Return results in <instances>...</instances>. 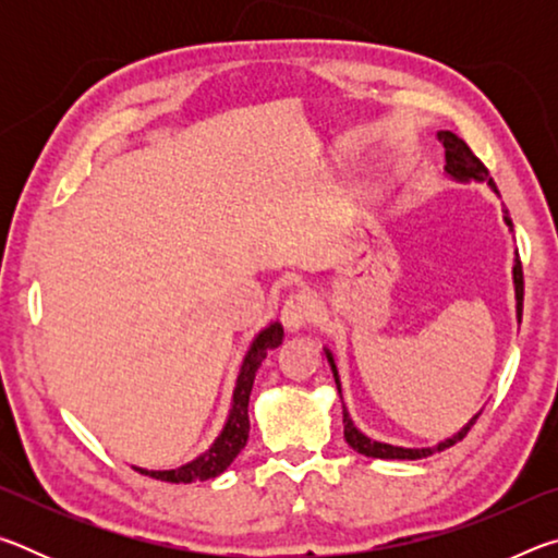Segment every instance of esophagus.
<instances>
[{"mask_svg": "<svg viewBox=\"0 0 558 558\" xmlns=\"http://www.w3.org/2000/svg\"><path fill=\"white\" fill-rule=\"evenodd\" d=\"M315 315H317V300L305 290L292 292L280 313L282 325H286L290 332H295V329H300L302 325H307Z\"/></svg>", "mask_w": 558, "mask_h": 558, "instance_id": "34e87169", "label": "esophagus"}]
</instances>
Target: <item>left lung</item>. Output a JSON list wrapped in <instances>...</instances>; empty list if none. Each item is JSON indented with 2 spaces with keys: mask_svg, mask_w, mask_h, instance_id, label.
Listing matches in <instances>:
<instances>
[{
  "mask_svg": "<svg viewBox=\"0 0 558 558\" xmlns=\"http://www.w3.org/2000/svg\"><path fill=\"white\" fill-rule=\"evenodd\" d=\"M438 140L442 143V147H446V172L458 179V182H470V179H475V182H487L489 189H493L495 194L497 186L493 182V177H489L487 167L480 162V159L472 155V149L465 145V140H460L456 132H438ZM505 223L509 226V231H512V219H509V214L505 209ZM514 298H517V319L522 323V300H524V272H522V260H519V256L514 258ZM325 354H327V362L329 366H332V374H335V384H337V391L342 393V384H339V374H337V364H335V356L329 349L325 347ZM480 418V413L472 415V418L462 426L456 436L452 438H446L440 440L438 446L433 448H399V446H389V442H379V440H372L366 438L362 430H359L352 418H349L347 413V405L342 403V423H344V440L352 446L356 452H362V456L366 458H381V460H418V458H428L433 456L436 450H446L450 446H456L458 440H462L468 436V430L475 426V421Z\"/></svg>",
  "mask_w": 558,
  "mask_h": 558,
  "instance_id": "8db88e82",
  "label": "left lung"
}]
</instances>
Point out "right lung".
I'll return each mask as SVG.
<instances>
[{"mask_svg": "<svg viewBox=\"0 0 558 558\" xmlns=\"http://www.w3.org/2000/svg\"><path fill=\"white\" fill-rule=\"evenodd\" d=\"M278 344H282L280 323H270L266 329H260L256 339L251 342L248 352L243 356L239 379H235L229 418H226L223 430L219 433V438L211 442L209 450L202 452L196 460L174 470H143V468H135V470L143 472L147 477L162 480V483H184V485L196 483V480H211L216 475H221V472L235 460V456L243 450L245 440H248V428H251L248 399H251L253 379H256V372L263 359H266L270 349H276Z\"/></svg>", "mask_w": 558, "mask_h": 558, "instance_id": "add662e5", "label": "right lung"}]
</instances>
